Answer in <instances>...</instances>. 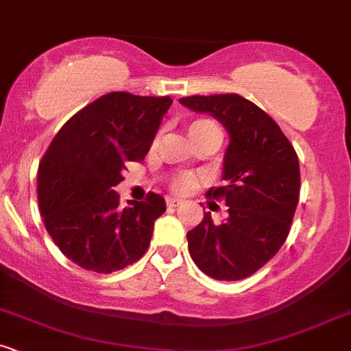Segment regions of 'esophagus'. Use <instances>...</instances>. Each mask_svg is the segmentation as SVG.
Instances as JSON below:
<instances>
[{
  "instance_id": "34e87169",
  "label": "esophagus",
  "mask_w": 351,
  "mask_h": 351,
  "mask_svg": "<svg viewBox=\"0 0 351 351\" xmlns=\"http://www.w3.org/2000/svg\"><path fill=\"white\" fill-rule=\"evenodd\" d=\"M165 204H167V207H177L180 204L179 199H174V197H167L165 199Z\"/></svg>"
}]
</instances>
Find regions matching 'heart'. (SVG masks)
<instances>
[{
    "label": "heart",
    "mask_w": 351,
    "mask_h": 351,
    "mask_svg": "<svg viewBox=\"0 0 351 351\" xmlns=\"http://www.w3.org/2000/svg\"><path fill=\"white\" fill-rule=\"evenodd\" d=\"M187 134L192 142L202 141V138H217V129L210 120L195 119L187 125ZM191 186V180L187 177H177L174 180V189L184 191Z\"/></svg>",
    "instance_id": "1"
}]
</instances>
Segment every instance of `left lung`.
Returning <instances> with one entry per match:
<instances>
[{"mask_svg":"<svg viewBox=\"0 0 351 351\" xmlns=\"http://www.w3.org/2000/svg\"><path fill=\"white\" fill-rule=\"evenodd\" d=\"M184 107L219 120L229 134L222 180L207 195L224 199L228 219L210 213L187 232L192 261L219 281L251 276L280 251L300 201V162L280 125L237 93L194 95Z\"/></svg>","mask_w":351,"mask_h":351,"instance_id":"obj_1","label":"left lung"}]
</instances>
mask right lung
<instances>
[{
	"label": "right lung",
	"mask_w": 351,
	"mask_h": 351,
	"mask_svg": "<svg viewBox=\"0 0 351 351\" xmlns=\"http://www.w3.org/2000/svg\"><path fill=\"white\" fill-rule=\"evenodd\" d=\"M171 97L112 92L77 112L55 135L38 165V204L58 250L84 269L114 273L144 256L165 201L120 209L114 191L129 162L149 152Z\"/></svg>",
	"instance_id": "add662e5"
}]
</instances>
